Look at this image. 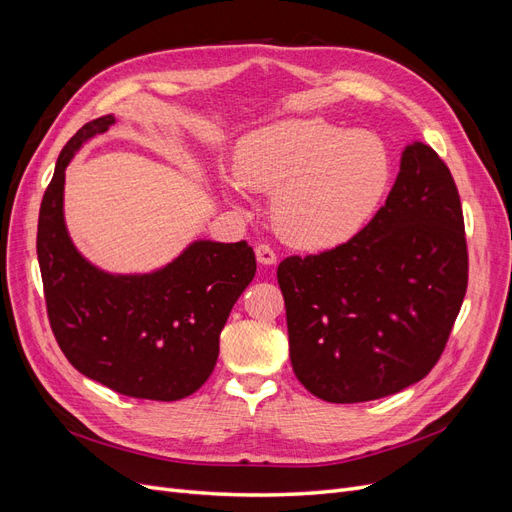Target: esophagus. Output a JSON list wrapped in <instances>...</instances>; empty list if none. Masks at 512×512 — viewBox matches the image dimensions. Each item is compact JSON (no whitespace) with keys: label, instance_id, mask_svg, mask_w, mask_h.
<instances>
[{"label":"esophagus","instance_id":"34e87169","mask_svg":"<svg viewBox=\"0 0 512 512\" xmlns=\"http://www.w3.org/2000/svg\"><path fill=\"white\" fill-rule=\"evenodd\" d=\"M256 258H258L260 265H267V267H271L277 262V254L273 252V247L267 245V243L256 245Z\"/></svg>","mask_w":512,"mask_h":512}]
</instances>
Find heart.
<instances>
[{
  "label": "heart",
  "instance_id": "obj_1",
  "mask_svg": "<svg viewBox=\"0 0 512 512\" xmlns=\"http://www.w3.org/2000/svg\"><path fill=\"white\" fill-rule=\"evenodd\" d=\"M235 175L245 188L273 194V224L286 241L322 250L371 220L389 190L391 158L374 132L301 117L245 136Z\"/></svg>",
  "mask_w": 512,
  "mask_h": 512
}]
</instances>
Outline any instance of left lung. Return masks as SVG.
<instances>
[{
	"mask_svg": "<svg viewBox=\"0 0 512 512\" xmlns=\"http://www.w3.org/2000/svg\"><path fill=\"white\" fill-rule=\"evenodd\" d=\"M290 363L305 389L359 404L408 389L438 363L468 288L455 179L425 143L401 153L386 203L356 235L277 267Z\"/></svg>",
	"mask_w": 512,
	"mask_h": 512,
	"instance_id": "left-lung-1",
	"label": "left lung"
}]
</instances>
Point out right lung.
Wrapping results in <instances>:
<instances>
[{
    "label": "right lung",
    "mask_w": 512,
    "mask_h": 512,
    "mask_svg": "<svg viewBox=\"0 0 512 512\" xmlns=\"http://www.w3.org/2000/svg\"><path fill=\"white\" fill-rule=\"evenodd\" d=\"M113 123V115L94 119L70 138L42 196L36 250L46 312L61 352L83 376L128 397L177 401L211 376L256 256L245 241H194L143 275H113L85 260L64 220L66 166Z\"/></svg>",
    "instance_id": "right-lung-1"
}]
</instances>
